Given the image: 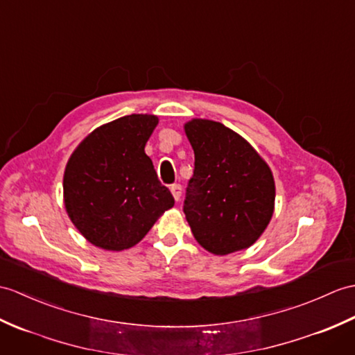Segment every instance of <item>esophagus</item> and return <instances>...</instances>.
Wrapping results in <instances>:
<instances>
[{"label": "esophagus", "instance_id": "obj_1", "mask_svg": "<svg viewBox=\"0 0 355 355\" xmlns=\"http://www.w3.org/2000/svg\"><path fill=\"white\" fill-rule=\"evenodd\" d=\"M181 191H183V187H181V184H172L171 186V192H172V196H174V200L178 201L181 198Z\"/></svg>", "mask_w": 355, "mask_h": 355}]
</instances>
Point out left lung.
<instances>
[{
	"instance_id": "8db88e82",
	"label": "left lung",
	"mask_w": 355,
	"mask_h": 355,
	"mask_svg": "<svg viewBox=\"0 0 355 355\" xmlns=\"http://www.w3.org/2000/svg\"><path fill=\"white\" fill-rule=\"evenodd\" d=\"M184 133L195 153L183 207L193 237L215 255L250 248L274 215L270 168L224 123L196 118L184 123Z\"/></svg>"
}]
</instances>
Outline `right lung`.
<instances>
[{
    "mask_svg": "<svg viewBox=\"0 0 355 355\" xmlns=\"http://www.w3.org/2000/svg\"><path fill=\"white\" fill-rule=\"evenodd\" d=\"M157 123L155 114H128L107 122L81 140L66 163V213L98 248H131L174 207V196L162 186L145 154Z\"/></svg>",
    "mask_w": 355,
    "mask_h": 355,
    "instance_id": "obj_1",
    "label": "right lung"
}]
</instances>
